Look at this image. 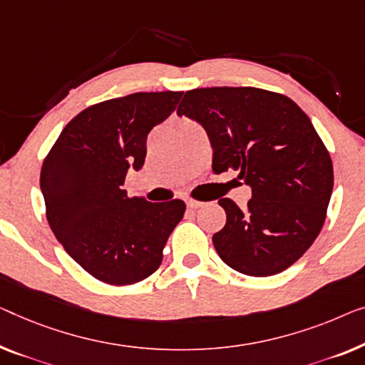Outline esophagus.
Segmentation results:
<instances>
[{"instance_id":"obj_1","label":"esophagus","mask_w":365,"mask_h":365,"mask_svg":"<svg viewBox=\"0 0 365 365\" xmlns=\"http://www.w3.org/2000/svg\"><path fill=\"white\" fill-rule=\"evenodd\" d=\"M186 204H187L189 209H199V207H202V205H204V202H200V200H194V199H187Z\"/></svg>"}]
</instances>
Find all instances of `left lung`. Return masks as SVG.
<instances>
[{
  "label": "left lung",
  "instance_id": "left-lung-1",
  "mask_svg": "<svg viewBox=\"0 0 365 365\" xmlns=\"http://www.w3.org/2000/svg\"><path fill=\"white\" fill-rule=\"evenodd\" d=\"M178 113L207 131L212 171H239L252 187L244 210L219 200L227 222L212 242L222 262L250 277L292 267L323 229L334 184L329 151L308 115L287 95L255 87L194 88Z\"/></svg>",
  "mask_w": 365,
  "mask_h": 365
}]
</instances>
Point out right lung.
I'll return each instance as SVG.
<instances>
[{"label": "right lung", "instance_id": "obj_1", "mask_svg": "<svg viewBox=\"0 0 365 365\" xmlns=\"http://www.w3.org/2000/svg\"><path fill=\"white\" fill-rule=\"evenodd\" d=\"M182 92H138L91 105L73 117L41 170L46 217L66 252L93 278L133 284L160 268L182 219L181 199L128 197L126 171L143 166L148 133L174 112Z\"/></svg>", "mask_w": 365, "mask_h": 365}]
</instances>
